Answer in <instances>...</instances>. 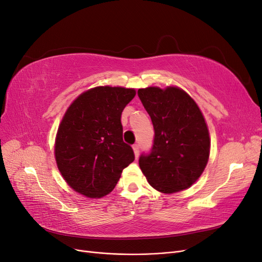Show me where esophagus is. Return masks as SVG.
<instances>
[{
    "label": "esophagus",
    "mask_w": 262,
    "mask_h": 262,
    "mask_svg": "<svg viewBox=\"0 0 262 262\" xmlns=\"http://www.w3.org/2000/svg\"><path fill=\"white\" fill-rule=\"evenodd\" d=\"M132 148H133V152H134V156H136V158H138L139 157V153H140V146H139V144L133 145Z\"/></svg>",
    "instance_id": "34e87169"
}]
</instances>
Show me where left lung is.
<instances>
[{
    "label": "left lung",
    "mask_w": 262,
    "mask_h": 262,
    "mask_svg": "<svg viewBox=\"0 0 262 262\" xmlns=\"http://www.w3.org/2000/svg\"><path fill=\"white\" fill-rule=\"evenodd\" d=\"M138 95L152 119V153L140 157V168L157 191L170 194L191 187L208 164L211 139L196 102L180 87L140 89Z\"/></svg>",
    "instance_id": "obj_1"
}]
</instances>
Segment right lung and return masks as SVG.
<instances>
[{
	"mask_svg": "<svg viewBox=\"0 0 262 262\" xmlns=\"http://www.w3.org/2000/svg\"><path fill=\"white\" fill-rule=\"evenodd\" d=\"M136 90L97 86L72 101L54 142L58 169L75 192L91 199L110 193L122 170L134 161L122 140L121 114Z\"/></svg>",
	"mask_w": 262,
	"mask_h": 262,
	"instance_id": "obj_1",
	"label": "right lung"
}]
</instances>
